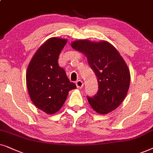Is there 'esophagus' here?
<instances>
[{
  "label": "esophagus",
  "instance_id": "obj_1",
  "mask_svg": "<svg viewBox=\"0 0 153 153\" xmlns=\"http://www.w3.org/2000/svg\"><path fill=\"white\" fill-rule=\"evenodd\" d=\"M75 83H76V86L78 89H82L83 87V85H84V84H83V82L80 80L76 81V82Z\"/></svg>",
  "mask_w": 153,
  "mask_h": 153
}]
</instances>
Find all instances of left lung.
Returning <instances> with one entry per match:
<instances>
[{
    "label": "left lung",
    "instance_id": "8db88e82",
    "mask_svg": "<svg viewBox=\"0 0 153 153\" xmlns=\"http://www.w3.org/2000/svg\"><path fill=\"white\" fill-rule=\"evenodd\" d=\"M71 46L85 54L97 76V93L92 97H87L91 108L101 115L114 111L125 99L129 87L130 73L123 57L106 41L77 40Z\"/></svg>",
    "mask_w": 153,
    "mask_h": 153
}]
</instances>
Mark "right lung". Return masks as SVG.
Masks as SVG:
<instances>
[{
	"label": "right lung",
	"instance_id": "add662e5",
	"mask_svg": "<svg viewBox=\"0 0 153 153\" xmlns=\"http://www.w3.org/2000/svg\"><path fill=\"white\" fill-rule=\"evenodd\" d=\"M66 42L62 38L48 39L37 50L27 68L26 85L30 99L48 114L59 111L68 91L76 88L59 66V56Z\"/></svg>",
	"mask_w": 153,
	"mask_h": 153
}]
</instances>
